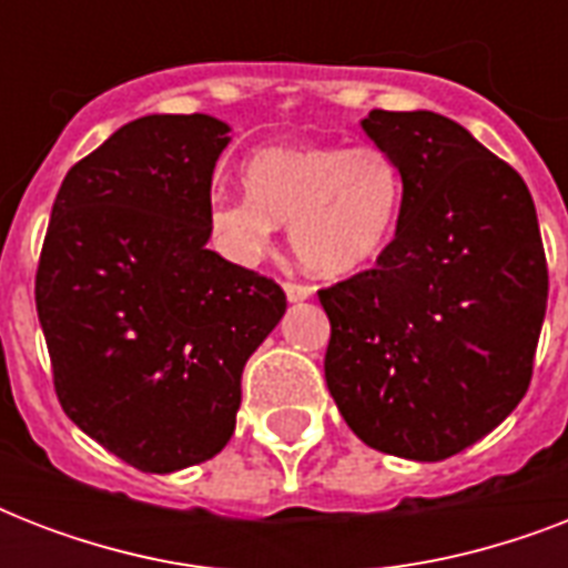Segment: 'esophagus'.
<instances>
[{"mask_svg":"<svg viewBox=\"0 0 568 568\" xmlns=\"http://www.w3.org/2000/svg\"><path fill=\"white\" fill-rule=\"evenodd\" d=\"M285 297L292 303H301V301H310L312 297V285H303V283H285Z\"/></svg>","mask_w":568,"mask_h":568,"instance_id":"1","label":"esophagus"}]
</instances>
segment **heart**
<instances>
[{
	"instance_id": "heart-1",
	"label": "heart",
	"mask_w": 568,
	"mask_h": 568,
	"mask_svg": "<svg viewBox=\"0 0 568 568\" xmlns=\"http://www.w3.org/2000/svg\"><path fill=\"white\" fill-rule=\"evenodd\" d=\"M247 194H217L209 232L223 256L253 265L292 226V250L318 276H351L383 256L404 205V176L379 146L288 144L258 150Z\"/></svg>"
}]
</instances>
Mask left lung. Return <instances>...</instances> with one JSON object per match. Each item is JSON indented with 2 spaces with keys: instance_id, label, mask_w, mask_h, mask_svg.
<instances>
[{
  "instance_id": "8db88e82",
  "label": "left lung",
  "mask_w": 568,
  "mask_h": 568,
  "mask_svg": "<svg viewBox=\"0 0 568 568\" xmlns=\"http://www.w3.org/2000/svg\"><path fill=\"white\" fill-rule=\"evenodd\" d=\"M365 135L404 176L395 239L372 271L321 288L324 377L383 454L454 457L530 386L548 303L537 209L519 173L433 111H379Z\"/></svg>"
}]
</instances>
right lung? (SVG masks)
<instances>
[{"label":"right lung","mask_w":568,"mask_h":568,"mask_svg":"<svg viewBox=\"0 0 568 568\" xmlns=\"http://www.w3.org/2000/svg\"><path fill=\"white\" fill-rule=\"evenodd\" d=\"M230 126L146 114L58 189L34 301L70 422L153 475L212 459L235 430L241 372L283 288L209 250L212 173Z\"/></svg>","instance_id":"add662e5"}]
</instances>
